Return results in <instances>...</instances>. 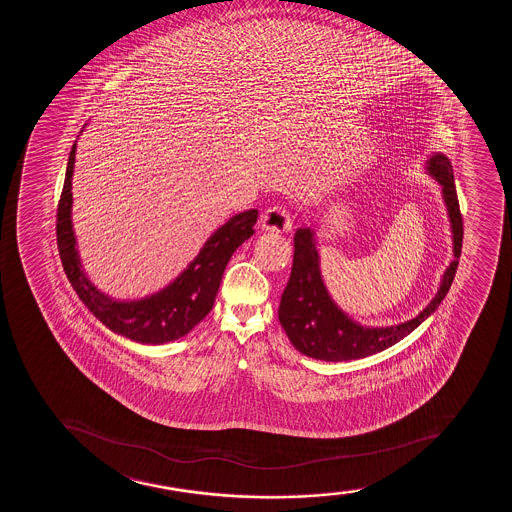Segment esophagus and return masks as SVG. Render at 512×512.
<instances>
[{"instance_id": "34e87169", "label": "esophagus", "mask_w": 512, "mask_h": 512, "mask_svg": "<svg viewBox=\"0 0 512 512\" xmlns=\"http://www.w3.org/2000/svg\"><path fill=\"white\" fill-rule=\"evenodd\" d=\"M261 229L268 232H290L292 230V217L282 206H271L261 215Z\"/></svg>"}]
</instances>
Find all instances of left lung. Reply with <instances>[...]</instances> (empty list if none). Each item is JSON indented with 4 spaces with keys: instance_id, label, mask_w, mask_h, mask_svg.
I'll list each match as a JSON object with an SVG mask.
<instances>
[{
    "instance_id": "left-lung-1",
    "label": "left lung",
    "mask_w": 512,
    "mask_h": 512,
    "mask_svg": "<svg viewBox=\"0 0 512 512\" xmlns=\"http://www.w3.org/2000/svg\"><path fill=\"white\" fill-rule=\"evenodd\" d=\"M425 171L441 184L442 200L453 235L454 259L441 278L437 294L418 316L393 326H364L348 318L328 294L319 268L316 232L300 227L294 237V265L283 290L278 319L288 340L300 353L326 362L364 359L393 347L441 306L458 270L463 246V218L459 213L458 194L454 186L453 165L446 155L435 152L425 162Z\"/></svg>"
}]
</instances>
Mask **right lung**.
Instances as JSON below:
<instances>
[{
  "mask_svg": "<svg viewBox=\"0 0 512 512\" xmlns=\"http://www.w3.org/2000/svg\"><path fill=\"white\" fill-rule=\"evenodd\" d=\"M77 141L71 147L65 186L59 198L58 249L71 287L95 318L112 333L145 345H162L179 340L212 311L225 266L235 249L254 234L258 210L230 217L213 232L188 268L167 287L136 300L112 299L90 282L78 254L77 237L71 222V179Z\"/></svg>",
  "mask_w": 512,
  "mask_h": 512,
  "instance_id": "obj_1",
  "label": "right lung"
}]
</instances>
